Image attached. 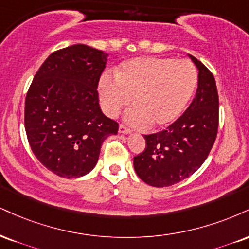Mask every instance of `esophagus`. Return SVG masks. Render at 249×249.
Here are the masks:
<instances>
[{
	"label": "esophagus",
	"instance_id": "esophagus-1",
	"mask_svg": "<svg viewBox=\"0 0 249 249\" xmlns=\"http://www.w3.org/2000/svg\"><path fill=\"white\" fill-rule=\"evenodd\" d=\"M118 131H119V133H126V134L131 132V130H130V128H128L127 126H125V125H123V124L119 125V128H118Z\"/></svg>",
	"mask_w": 249,
	"mask_h": 249
}]
</instances>
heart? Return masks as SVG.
Instances as JSON below:
<instances>
[{"instance_id": "1", "label": "heart", "mask_w": 249, "mask_h": 249, "mask_svg": "<svg viewBox=\"0 0 249 249\" xmlns=\"http://www.w3.org/2000/svg\"><path fill=\"white\" fill-rule=\"evenodd\" d=\"M198 74L189 60L137 58L124 62L116 77L102 76L98 85L104 112L116 117L132 102L125 121L136 127L159 128L175 122L189 103Z\"/></svg>"}]
</instances>
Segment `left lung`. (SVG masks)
Instances as JSON below:
<instances>
[{"mask_svg":"<svg viewBox=\"0 0 249 249\" xmlns=\"http://www.w3.org/2000/svg\"><path fill=\"white\" fill-rule=\"evenodd\" d=\"M198 70L196 96L166 130L143 136L146 147L133 158L137 175L152 187H169L196 172L213 146L219 123V98L213 75L189 55Z\"/></svg>","mask_w":249,"mask_h":249,"instance_id":"left-lung-1","label":"left lung"}]
</instances>
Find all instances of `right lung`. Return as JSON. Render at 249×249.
<instances>
[{
    "mask_svg": "<svg viewBox=\"0 0 249 249\" xmlns=\"http://www.w3.org/2000/svg\"><path fill=\"white\" fill-rule=\"evenodd\" d=\"M107 54L83 44L55 51L40 66L25 98L24 123L32 152L60 178L94 168L101 146L118 132L102 112L98 81Z\"/></svg>",
    "mask_w": 249,
    "mask_h": 249,
    "instance_id": "right-lung-1",
    "label": "right lung"
}]
</instances>
